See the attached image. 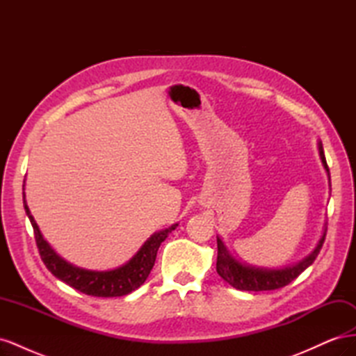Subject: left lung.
Returning <instances> with one entry per match:
<instances>
[{"label": "left lung", "mask_w": 356, "mask_h": 356, "mask_svg": "<svg viewBox=\"0 0 356 356\" xmlns=\"http://www.w3.org/2000/svg\"><path fill=\"white\" fill-rule=\"evenodd\" d=\"M318 149H319L322 166H324L330 179V169L327 166L324 148H322L321 141L318 143ZM330 187H331V179H330ZM325 234H327V222L324 224V230H322V234L315 246V250L309 255H306L303 260H300L298 263L293 266L281 267V268L258 267V266H252L238 260V258L229 251V248L225 246V243L222 242L220 236H217V245H218L217 273L229 285L241 291H270V289L282 288L288 285L291 281H294L300 273H303L306 268L315 261V258L318 257L322 248V243L325 241Z\"/></svg>", "instance_id": "obj_1"}]
</instances>
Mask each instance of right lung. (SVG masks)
<instances>
[{
    "mask_svg": "<svg viewBox=\"0 0 356 356\" xmlns=\"http://www.w3.org/2000/svg\"><path fill=\"white\" fill-rule=\"evenodd\" d=\"M24 207L32 224V229H34L35 242L38 246L41 260L51 272V275L60 279L62 282L68 284L74 289L80 291V293L93 297H122L126 294H131L132 291L141 286L154 266L160 243L168 238L172 230H175L178 227V222H175L165 230L153 233L144 242V245L139 248L138 252L131 258V260L120 267L111 268V270H89V268L74 266L72 263L67 261L65 258H62L55 250H53L50 243L42 238L38 225L34 217L31 215V211L26 204L25 191Z\"/></svg>",
    "mask_w": 356,
    "mask_h": 356,
    "instance_id": "right-lung-1",
    "label": "right lung"
}]
</instances>
